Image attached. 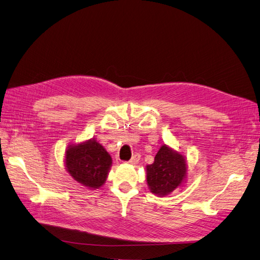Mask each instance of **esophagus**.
Segmentation results:
<instances>
[{
	"label": "esophagus",
	"instance_id": "esophagus-1",
	"mask_svg": "<svg viewBox=\"0 0 260 260\" xmlns=\"http://www.w3.org/2000/svg\"><path fill=\"white\" fill-rule=\"evenodd\" d=\"M139 161H140V154H139V153H136V154H134V155L132 156V158H131L128 163L132 164V165H135V164H137Z\"/></svg>",
	"mask_w": 260,
	"mask_h": 260
}]
</instances>
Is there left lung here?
<instances>
[{"label":"left lung","instance_id":"8db88e82","mask_svg":"<svg viewBox=\"0 0 260 260\" xmlns=\"http://www.w3.org/2000/svg\"><path fill=\"white\" fill-rule=\"evenodd\" d=\"M188 164L186 156L167 145H163L151 165L146 166L147 185L156 197H166L186 183Z\"/></svg>","mask_w":260,"mask_h":260}]
</instances>
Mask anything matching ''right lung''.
<instances>
[{"mask_svg":"<svg viewBox=\"0 0 260 260\" xmlns=\"http://www.w3.org/2000/svg\"><path fill=\"white\" fill-rule=\"evenodd\" d=\"M63 162L71 177L90 190L104 186L112 166L110 154L95 138L69 145Z\"/></svg>","mask_w":260,"mask_h":260,"instance_id":"obj_1","label":"right lung"}]
</instances>
